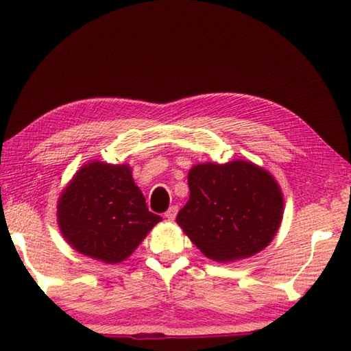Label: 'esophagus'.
I'll list each match as a JSON object with an SVG mask.
<instances>
[{
	"instance_id": "1",
	"label": "esophagus",
	"mask_w": 351,
	"mask_h": 351,
	"mask_svg": "<svg viewBox=\"0 0 351 351\" xmlns=\"http://www.w3.org/2000/svg\"><path fill=\"white\" fill-rule=\"evenodd\" d=\"M176 213H178V206H170L169 210L165 212V218H167V219H175Z\"/></svg>"
}]
</instances>
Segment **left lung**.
I'll list each match as a JSON object with an SVG mask.
<instances>
[{"mask_svg":"<svg viewBox=\"0 0 351 351\" xmlns=\"http://www.w3.org/2000/svg\"><path fill=\"white\" fill-rule=\"evenodd\" d=\"M187 182L190 197L176 223L207 258H247L274 239L283 195L269 171L240 159L204 162L190 169Z\"/></svg>","mask_w":351,"mask_h":351,"instance_id":"obj_1","label":"left lung"}]
</instances>
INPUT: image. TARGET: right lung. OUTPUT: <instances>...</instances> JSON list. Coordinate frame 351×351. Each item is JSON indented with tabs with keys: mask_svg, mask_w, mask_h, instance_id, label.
I'll list each match as a JSON object with an SVG mask.
<instances>
[{
	"mask_svg": "<svg viewBox=\"0 0 351 351\" xmlns=\"http://www.w3.org/2000/svg\"><path fill=\"white\" fill-rule=\"evenodd\" d=\"M161 219L148 210L127 164H85L57 206L63 239L80 254L110 265L128 258Z\"/></svg>",
	"mask_w": 351,
	"mask_h": 351,
	"instance_id": "obj_1",
	"label": "right lung"
}]
</instances>
